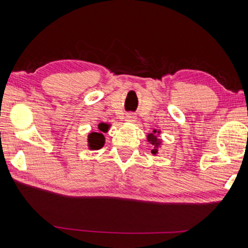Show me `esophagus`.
<instances>
[{
  "mask_svg": "<svg viewBox=\"0 0 248 248\" xmlns=\"http://www.w3.org/2000/svg\"><path fill=\"white\" fill-rule=\"evenodd\" d=\"M136 116H134L133 114H127V116H125V121H128V123H136Z\"/></svg>",
  "mask_w": 248,
  "mask_h": 248,
  "instance_id": "esophagus-1",
  "label": "esophagus"
}]
</instances>
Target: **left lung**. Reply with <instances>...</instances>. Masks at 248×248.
Masks as SVG:
<instances>
[{
    "label": "left lung",
    "mask_w": 248,
    "mask_h": 248,
    "mask_svg": "<svg viewBox=\"0 0 248 248\" xmlns=\"http://www.w3.org/2000/svg\"><path fill=\"white\" fill-rule=\"evenodd\" d=\"M159 133V131H156V130H153L152 133L148 134V137H146V139H148L149 143L152 145V154H157L158 152V149L161 148V144H162V140L158 139L157 138V134Z\"/></svg>",
    "instance_id": "left-lung-1"
}]
</instances>
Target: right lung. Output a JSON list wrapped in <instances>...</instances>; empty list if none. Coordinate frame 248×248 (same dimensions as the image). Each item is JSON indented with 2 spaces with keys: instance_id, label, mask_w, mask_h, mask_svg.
Listing matches in <instances>:
<instances>
[{
  "instance_id": "right-lung-1",
  "label": "right lung",
  "mask_w": 248,
  "mask_h": 248,
  "mask_svg": "<svg viewBox=\"0 0 248 248\" xmlns=\"http://www.w3.org/2000/svg\"><path fill=\"white\" fill-rule=\"evenodd\" d=\"M97 131H93L89 134V149L90 150H99L105 144V137L103 133H106L109 129V124L100 123L97 127Z\"/></svg>"
}]
</instances>
